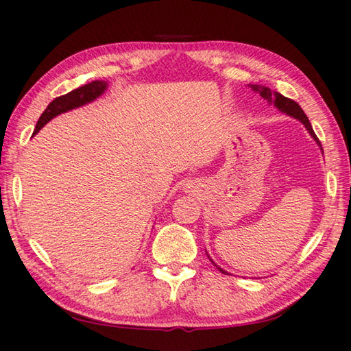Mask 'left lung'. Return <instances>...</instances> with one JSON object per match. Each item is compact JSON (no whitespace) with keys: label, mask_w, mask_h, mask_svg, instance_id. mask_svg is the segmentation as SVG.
<instances>
[{"label":"left lung","mask_w":351,"mask_h":351,"mask_svg":"<svg viewBox=\"0 0 351 351\" xmlns=\"http://www.w3.org/2000/svg\"><path fill=\"white\" fill-rule=\"evenodd\" d=\"M250 86L252 88V91H256V93L260 95V97H263L265 100H267L269 103H274V106L278 108L281 112L291 115V117H293V119H297V120H300L301 123H303V125L306 126V129L308 130V134L312 135V138H313L315 141H317V143L319 144V146H321L318 136L315 135V132H313L311 121H308V119L306 117L304 111L300 108V105H298L297 101L287 99V97H285V95H281V94L277 93V91H272V89H269L267 86H263V85H250ZM321 149H322V147H321ZM213 263H215V262H213ZM217 269L221 271L222 274H226V272H225L223 269H221V267H219V266H217Z\"/></svg>","instance_id":"1"}]
</instances>
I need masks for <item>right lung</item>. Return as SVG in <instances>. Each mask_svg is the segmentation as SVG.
I'll list each match as a JSON object with an SVG mask.
<instances>
[{
  "label": "right lung",
  "instance_id": "right-lung-1",
  "mask_svg": "<svg viewBox=\"0 0 351 351\" xmlns=\"http://www.w3.org/2000/svg\"><path fill=\"white\" fill-rule=\"evenodd\" d=\"M106 88H108V82L94 80V82H91V84H86L77 89H73L71 93L60 95V97H56L50 103V105L47 106L43 115L39 117L38 125H36V128H34L33 134H38L39 129H43L47 123L51 119H54L56 115H59L62 112H66V111H71V109H74V108L84 106V105H86V103H91L93 100L100 97V95L105 93Z\"/></svg>",
  "mask_w": 351,
  "mask_h": 351
}]
</instances>
